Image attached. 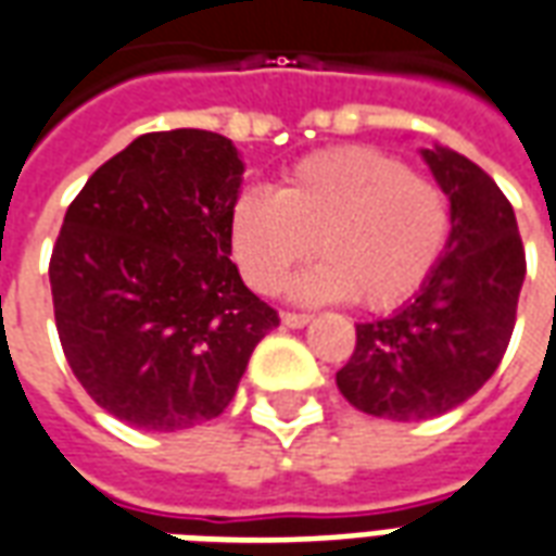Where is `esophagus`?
Instances as JSON below:
<instances>
[{
  "label": "esophagus",
  "instance_id": "obj_1",
  "mask_svg": "<svg viewBox=\"0 0 556 556\" xmlns=\"http://www.w3.org/2000/svg\"><path fill=\"white\" fill-rule=\"evenodd\" d=\"M309 321H313V315L282 313V325H286V327H294V330H298V327H306V325H309Z\"/></svg>",
  "mask_w": 556,
  "mask_h": 556
}]
</instances>
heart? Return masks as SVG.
<instances>
[{"mask_svg": "<svg viewBox=\"0 0 556 556\" xmlns=\"http://www.w3.org/2000/svg\"><path fill=\"white\" fill-rule=\"evenodd\" d=\"M450 241V202L405 160L372 146L318 151L291 166L274 190L250 187L231 207V247L262 294L298 282L303 301H349L390 309L422 289Z\"/></svg>", "mask_w": 556, "mask_h": 556, "instance_id": "b5f03b06", "label": "heart"}]
</instances>
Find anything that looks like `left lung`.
<instances>
[{"label": "left lung", "mask_w": 556, "mask_h": 556, "mask_svg": "<svg viewBox=\"0 0 556 556\" xmlns=\"http://www.w3.org/2000/svg\"><path fill=\"white\" fill-rule=\"evenodd\" d=\"M450 195L441 262L399 313L357 325V345L337 372L363 414L431 419L458 408L501 366L515 327L527 262L515 211L491 175L450 148H422Z\"/></svg>", "instance_id": "left-lung-1"}]
</instances>
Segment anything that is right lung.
<instances>
[{
    "label": "right lung",
    "instance_id": "right-lung-1",
    "mask_svg": "<svg viewBox=\"0 0 556 556\" xmlns=\"http://www.w3.org/2000/svg\"><path fill=\"white\" fill-rule=\"evenodd\" d=\"M243 163L211 130H160L103 163L71 202L50 258L55 330L106 414L178 431L229 408L279 325L231 262Z\"/></svg>",
    "mask_w": 556,
    "mask_h": 556
}]
</instances>
